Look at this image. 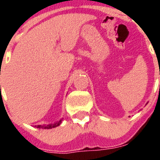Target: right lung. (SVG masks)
Segmentation results:
<instances>
[{"mask_svg": "<svg viewBox=\"0 0 160 160\" xmlns=\"http://www.w3.org/2000/svg\"><path fill=\"white\" fill-rule=\"evenodd\" d=\"M61 122H62V119H60L59 121L55 122L54 124H46V125H35L36 128H39V129H52V128H55V127L59 126L60 124H61Z\"/></svg>", "mask_w": 160, "mask_h": 160, "instance_id": "add662e5", "label": "right lung"}]
</instances>
